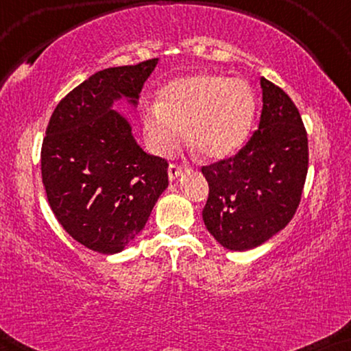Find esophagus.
Segmentation results:
<instances>
[{
	"mask_svg": "<svg viewBox=\"0 0 351 351\" xmlns=\"http://www.w3.org/2000/svg\"><path fill=\"white\" fill-rule=\"evenodd\" d=\"M167 174H169V180L174 182L179 179V177L184 174V171H182L180 166L177 165H169V169H167Z\"/></svg>",
	"mask_w": 351,
	"mask_h": 351,
	"instance_id": "1",
	"label": "esophagus"
}]
</instances>
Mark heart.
<instances>
[{"label": "heart", "mask_w": 351, "mask_h": 351, "mask_svg": "<svg viewBox=\"0 0 351 351\" xmlns=\"http://www.w3.org/2000/svg\"><path fill=\"white\" fill-rule=\"evenodd\" d=\"M256 94L243 80L215 73L177 78L161 89L158 104L145 110L143 137L153 155L169 158L186 141L206 161L233 155L251 131Z\"/></svg>", "instance_id": "heart-1"}]
</instances>
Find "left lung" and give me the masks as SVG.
I'll use <instances>...</instances> for the list:
<instances>
[{
	"label": "left lung",
	"instance_id": "8db88e82",
	"mask_svg": "<svg viewBox=\"0 0 351 351\" xmlns=\"http://www.w3.org/2000/svg\"><path fill=\"white\" fill-rule=\"evenodd\" d=\"M258 129L233 158L204 166L208 232L230 251H249L289 223L308 169V138L285 90L261 78Z\"/></svg>",
	"mask_w": 351,
	"mask_h": 351
}]
</instances>
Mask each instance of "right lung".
Wrapping results in <instances>:
<instances>
[{"instance_id": "add662e5", "label": "right lung", "mask_w": 351, "mask_h": 351, "mask_svg": "<svg viewBox=\"0 0 351 351\" xmlns=\"http://www.w3.org/2000/svg\"><path fill=\"white\" fill-rule=\"evenodd\" d=\"M158 59L100 70L65 95L46 129L41 176L56 219L75 241L118 254L142 232L167 189V162L147 155L129 119Z\"/></svg>"}]
</instances>
